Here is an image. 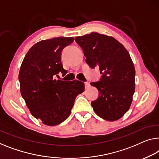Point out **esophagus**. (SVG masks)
Returning <instances> with one entry per match:
<instances>
[{
  "instance_id": "esophagus-1",
  "label": "esophagus",
  "mask_w": 159,
  "mask_h": 159,
  "mask_svg": "<svg viewBox=\"0 0 159 159\" xmlns=\"http://www.w3.org/2000/svg\"><path fill=\"white\" fill-rule=\"evenodd\" d=\"M84 84H85V88H86V89H89V88L90 87V84H89V82H88V81L85 82V83H84Z\"/></svg>"
}]
</instances>
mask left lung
Masks as SVG:
<instances>
[{
    "label": "left lung",
    "instance_id": "left-lung-1",
    "mask_svg": "<svg viewBox=\"0 0 159 159\" xmlns=\"http://www.w3.org/2000/svg\"><path fill=\"white\" fill-rule=\"evenodd\" d=\"M90 68H98V81L91 82L98 90L91 106L99 117L113 121L129 111L135 91V68L129 53L113 37L91 33L75 38Z\"/></svg>",
    "mask_w": 159,
    "mask_h": 159
}]
</instances>
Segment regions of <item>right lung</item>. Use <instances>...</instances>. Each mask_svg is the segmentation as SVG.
Returning <instances> with one entry per match:
<instances>
[{
  "mask_svg": "<svg viewBox=\"0 0 159 159\" xmlns=\"http://www.w3.org/2000/svg\"><path fill=\"white\" fill-rule=\"evenodd\" d=\"M74 41L73 37H58L38 42L28 51L21 64L18 79L20 93L35 118L48 125H58L67 118L78 95L84 91L80 80H58L65 75L61 53Z\"/></svg>",
  "mask_w": 159,
  "mask_h": 159,
  "instance_id": "right-lung-1",
  "label": "right lung"
}]
</instances>
